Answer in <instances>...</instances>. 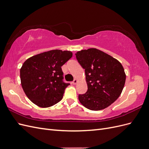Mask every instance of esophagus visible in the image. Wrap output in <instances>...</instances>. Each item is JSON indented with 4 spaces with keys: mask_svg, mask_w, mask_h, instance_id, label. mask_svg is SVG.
<instances>
[{
    "mask_svg": "<svg viewBox=\"0 0 149 149\" xmlns=\"http://www.w3.org/2000/svg\"><path fill=\"white\" fill-rule=\"evenodd\" d=\"M78 83V80L76 79H74L73 81V82H72V83H73V84H76V83Z\"/></svg>",
    "mask_w": 149,
    "mask_h": 149,
    "instance_id": "esophagus-1",
    "label": "esophagus"
}]
</instances>
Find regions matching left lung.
<instances>
[{
    "label": "left lung",
    "mask_w": 149,
    "mask_h": 149,
    "mask_svg": "<svg viewBox=\"0 0 149 149\" xmlns=\"http://www.w3.org/2000/svg\"><path fill=\"white\" fill-rule=\"evenodd\" d=\"M76 59L85 70L88 91L79 94V102L92 111H100L118 100L124 88L125 73L120 63L96 48L76 52Z\"/></svg>",
    "instance_id": "left-lung-1"
}]
</instances>
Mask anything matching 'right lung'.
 I'll list each match as a JSON object with an SVG mask.
<instances>
[{
	"label": "right lung",
	"mask_w": 149,
	"mask_h": 149,
	"mask_svg": "<svg viewBox=\"0 0 149 149\" xmlns=\"http://www.w3.org/2000/svg\"><path fill=\"white\" fill-rule=\"evenodd\" d=\"M73 56L70 51L53 49L29 58L20 69L21 84L29 100L40 107L60 102L70 83L63 81L61 66Z\"/></svg>",
	"instance_id": "1"
}]
</instances>
